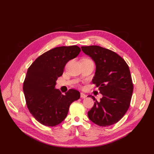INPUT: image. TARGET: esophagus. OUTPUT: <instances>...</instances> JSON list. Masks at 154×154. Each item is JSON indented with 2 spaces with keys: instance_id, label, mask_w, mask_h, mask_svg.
I'll return each mask as SVG.
<instances>
[{
  "instance_id": "esophagus-1",
  "label": "esophagus",
  "mask_w": 154,
  "mask_h": 154,
  "mask_svg": "<svg viewBox=\"0 0 154 154\" xmlns=\"http://www.w3.org/2000/svg\"><path fill=\"white\" fill-rule=\"evenodd\" d=\"M80 97H82V98H85V97H87V95L85 94L84 93L81 92V93H80Z\"/></svg>"
}]
</instances>
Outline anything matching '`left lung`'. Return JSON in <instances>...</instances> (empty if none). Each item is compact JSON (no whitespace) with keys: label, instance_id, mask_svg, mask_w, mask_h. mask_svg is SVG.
<instances>
[{"label":"left lung","instance_id":"obj_1","mask_svg":"<svg viewBox=\"0 0 154 154\" xmlns=\"http://www.w3.org/2000/svg\"><path fill=\"white\" fill-rule=\"evenodd\" d=\"M83 52L94 60L96 70L92 82L103 95L88 112V117L101 127L118 122L128 110L134 89L130 69L125 60L114 51L98 45L82 46Z\"/></svg>","mask_w":154,"mask_h":154}]
</instances>
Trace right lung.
<instances>
[{
    "instance_id": "obj_1",
    "label": "right lung",
    "mask_w": 154,
    "mask_h": 154,
    "mask_svg": "<svg viewBox=\"0 0 154 154\" xmlns=\"http://www.w3.org/2000/svg\"><path fill=\"white\" fill-rule=\"evenodd\" d=\"M80 51L77 45L55 48L40 55L28 68L23 83L26 105L32 116L43 125L54 127L62 122L70 105L80 97V92L73 88L65 95L54 88L65 66Z\"/></svg>"
}]
</instances>
